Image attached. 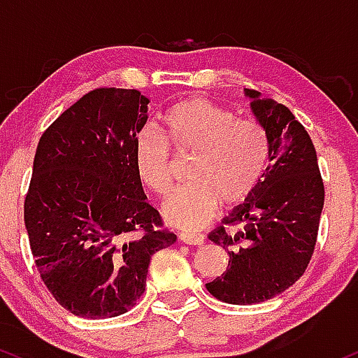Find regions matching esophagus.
Returning a JSON list of instances; mask_svg holds the SVG:
<instances>
[{
  "mask_svg": "<svg viewBox=\"0 0 358 358\" xmlns=\"http://www.w3.org/2000/svg\"><path fill=\"white\" fill-rule=\"evenodd\" d=\"M179 240L182 243H187V245H203L204 243V236L199 235V233H194V231H180L179 233Z\"/></svg>",
  "mask_w": 358,
  "mask_h": 358,
  "instance_id": "1",
  "label": "esophagus"
}]
</instances>
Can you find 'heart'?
Here are the masks:
<instances>
[{
	"label": "heart",
	"instance_id": "1",
	"mask_svg": "<svg viewBox=\"0 0 358 358\" xmlns=\"http://www.w3.org/2000/svg\"><path fill=\"white\" fill-rule=\"evenodd\" d=\"M162 134L172 150L192 159L187 186L164 204L167 222L186 230L210 223L224 206H238L254 196L271 164V136L262 123L238 118L230 108L206 99H184L160 118ZM135 174L155 196L171 189V155L155 131L143 128L134 138Z\"/></svg>",
	"mask_w": 358,
	"mask_h": 358
}]
</instances>
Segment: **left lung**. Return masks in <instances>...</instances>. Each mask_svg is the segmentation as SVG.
Returning <instances> with one entry per match:
<instances>
[{
  "mask_svg": "<svg viewBox=\"0 0 358 358\" xmlns=\"http://www.w3.org/2000/svg\"><path fill=\"white\" fill-rule=\"evenodd\" d=\"M252 110L271 136V164L259 189L235 208L210 240L230 255L227 272L206 284L210 294L230 304L275 298L306 271L324 204L315 145L284 104L259 99L247 90Z\"/></svg>",
  "mask_w": 358,
  "mask_h": 358,
  "instance_id": "8db88e82",
  "label": "left lung"
}]
</instances>
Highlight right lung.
I'll list each match as a JSON object with an SVG mask.
<instances>
[{
    "instance_id": "obj_1",
    "label": "right lung",
    "mask_w": 358,
    "mask_h": 358,
    "mask_svg": "<svg viewBox=\"0 0 358 358\" xmlns=\"http://www.w3.org/2000/svg\"><path fill=\"white\" fill-rule=\"evenodd\" d=\"M147 104L136 90H92L35 152L23 206L31 255L55 301L81 318L135 306L152 255L178 238L147 203L131 160Z\"/></svg>"
}]
</instances>
